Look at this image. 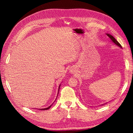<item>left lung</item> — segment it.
<instances>
[{
  "label": "left lung",
  "instance_id": "8db88e82",
  "mask_svg": "<svg viewBox=\"0 0 133 133\" xmlns=\"http://www.w3.org/2000/svg\"><path fill=\"white\" fill-rule=\"evenodd\" d=\"M107 35L109 37L110 39H111V41H112V42H113L115 44L117 45V46H118L120 47H122V46H121V45L119 44V42H118V41L116 40V39H115V38H114L113 37V36H112V35H110L109 34H107Z\"/></svg>",
  "mask_w": 133,
  "mask_h": 133
}]
</instances>
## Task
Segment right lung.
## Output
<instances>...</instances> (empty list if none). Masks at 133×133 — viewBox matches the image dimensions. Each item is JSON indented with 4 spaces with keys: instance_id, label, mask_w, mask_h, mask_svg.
Wrapping results in <instances>:
<instances>
[{
    "instance_id": "obj_1",
    "label": "right lung",
    "mask_w": 133,
    "mask_h": 133,
    "mask_svg": "<svg viewBox=\"0 0 133 133\" xmlns=\"http://www.w3.org/2000/svg\"><path fill=\"white\" fill-rule=\"evenodd\" d=\"M59 87H60V86L59 87ZM50 107H51V106H50L49 107H47V108H45V109H41L40 110H48V109H49L50 108Z\"/></svg>"
}]
</instances>
